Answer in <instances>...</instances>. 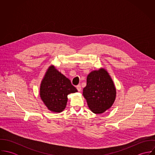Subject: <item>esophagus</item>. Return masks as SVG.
Masks as SVG:
<instances>
[{"label": "esophagus", "instance_id": "obj_1", "mask_svg": "<svg viewBox=\"0 0 155 155\" xmlns=\"http://www.w3.org/2000/svg\"><path fill=\"white\" fill-rule=\"evenodd\" d=\"M76 88H77L78 91L79 92H80V91H81V85H77V86H76Z\"/></svg>", "mask_w": 155, "mask_h": 155}]
</instances>
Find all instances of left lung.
Returning a JSON list of instances; mask_svg holds the SVG:
<instances>
[{
	"label": "left lung",
	"mask_w": 155,
	"mask_h": 155,
	"mask_svg": "<svg viewBox=\"0 0 155 155\" xmlns=\"http://www.w3.org/2000/svg\"><path fill=\"white\" fill-rule=\"evenodd\" d=\"M116 94L113 82L104 68L94 70L88 75L83 95L93 113L101 114L110 109L115 100Z\"/></svg>",
	"instance_id": "8db88e82"
}]
</instances>
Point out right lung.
<instances>
[{
  "label": "right lung",
  "instance_id": "1",
  "mask_svg": "<svg viewBox=\"0 0 155 155\" xmlns=\"http://www.w3.org/2000/svg\"><path fill=\"white\" fill-rule=\"evenodd\" d=\"M78 92L70 81L54 66L47 70L41 82L40 96L47 108L52 112L64 110L67 103V95Z\"/></svg>",
  "mask_w": 155,
  "mask_h": 155
}]
</instances>
